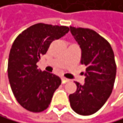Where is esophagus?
I'll return each instance as SVG.
<instances>
[{
	"label": "esophagus",
	"mask_w": 123,
	"mask_h": 123,
	"mask_svg": "<svg viewBox=\"0 0 123 123\" xmlns=\"http://www.w3.org/2000/svg\"><path fill=\"white\" fill-rule=\"evenodd\" d=\"M62 82L63 83H67V82H69V81H70V80L69 79H67L66 77H62Z\"/></svg>",
	"instance_id": "34e87169"
}]
</instances>
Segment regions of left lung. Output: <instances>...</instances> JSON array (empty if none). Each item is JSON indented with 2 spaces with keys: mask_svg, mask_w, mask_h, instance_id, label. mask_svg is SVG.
<instances>
[{
  "mask_svg": "<svg viewBox=\"0 0 123 123\" xmlns=\"http://www.w3.org/2000/svg\"><path fill=\"white\" fill-rule=\"evenodd\" d=\"M81 49V64L86 67L85 83L75 82L76 91L69 96L70 106L77 114L90 116L99 110L113 89L116 64L110 43L88 28L70 27Z\"/></svg>",
  "mask_w": 123,
  "mask_h": 123,
  "instance_id": "1",
  "label": "left lung"
}]
</instances>
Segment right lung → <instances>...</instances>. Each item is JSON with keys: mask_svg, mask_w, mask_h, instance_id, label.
<instances>
[{"mask_svg": "<svg viewBox=\"0 0 123 123\" xmlns=\"http://www.w3.org/2000/svg\"><path fill=\"white\" fill-rule=\"evenodd\" d=\"M70 31L66 26L39 23L20 33L13 41L7 73L13 95L21 106L33 112L45 110L61 84L58 76L37 69V63L53 40Z\"/></svg>", "mask_w": 123, "mask_h": 123, "instance_id": "obj_1", "label": "right lung"}]
</instances>
